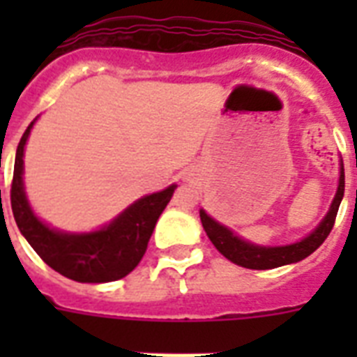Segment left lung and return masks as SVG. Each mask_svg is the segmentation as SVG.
<instances>
[{"label": "left lung", "mask_w": 357, "mask_h": 357, "mask_svg": "<svg viewBox=\"0 0 357 357\" xmlns=\"http://www.w3.org/2000/svg\"><path fill=\"white\" fill-rule=\"evenodd\" d=\"M344 195V168L343 161H341V172H339V187L333 198L330 211L324 217L319 226L311 231L307 237H304L300 243L285 244V246H257L252 244L244 238L237 237V235L228 229L222 224H218L217 220H213L204 209H200V220L202 226L206 229L207 237L211 238V243L215 244V248L220 254L229 259L235 265H241L244 268H254V271H266V268H276V266L289 265V263H296V261L305 259L307 255L313 254L319 246H321L326 237L332 231L333 224H335V217H337L339 206L343 200Z\"/></svg>", "instance_id": "8db88e82"}]
</instances>
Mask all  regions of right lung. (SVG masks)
Masks as SVG:
<instances>
[{"label": "right lung", "mask_w": 357, "mask_h": 357, "mask_svg": "<svg viewBox=\"0 0 357 357\" xmlns=\"http://www.w3.org/2000/svg\"><path fill=\"white\" fill-rule=\"evenodd\" d=\"M33 123L20 139L10 185V206L20 231L42 261L59 274L81 283H105L128 276L139 265L157 218L172 198L176 185L140 198L105 228L91 234H64L36 218L24 190V148Z\"/></svg>", "instance_id": "1"}]
</instances>
